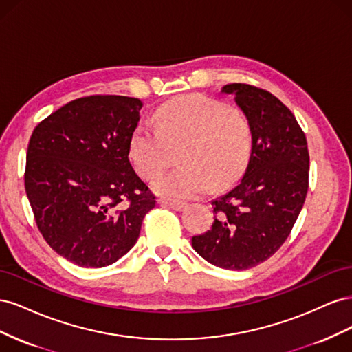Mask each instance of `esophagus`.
Wrapping results in <instances>:
<instances>
[{
  "mask_svg": "<svg viewBox=\"0 0 352 352\" xmlns=\"http://www.w3.org/2000/svg\"><path fill=\"white\" fill-rule=\"evenodd\" d=\"M158 204L160 206H164V207H168V208H172V210H176V211H182L186 207V204H185V202H182V201L166 199V198H160L158 199Z\"/></svg>",
  "mask_w": 352,
  "mask_h": 352,
  "instance_id": "34e87169",
  "label": "esophagus"
}]
</instances>
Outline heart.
Listing matches in <instances>:
<instances>
[{
	"instance_id": "1",
	"label": "heart",
	"mask_w": 352,
	"mask_h": 352,
	"mask_svg": "<svg viewBox=\"0 0 352 352\" xmlns=\"http://www.w3.org/2000/svg\"><path fill=\"white\" fill-rule=\"evenodd\" d=\"M158 126L140 123L132 133L129 158L144 179L158 176L168 166V144L184 142L182 167L160 176L157 194L194 198L216 186L236 182L252 150L251 124L241 111L202 94L168 100L155 111Z\"/></svg>"
}]
</instances>
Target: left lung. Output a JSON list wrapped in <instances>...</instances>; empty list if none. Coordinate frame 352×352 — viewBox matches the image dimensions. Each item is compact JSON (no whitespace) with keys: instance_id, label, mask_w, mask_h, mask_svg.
<instances>
[{"instance_id":"1","label":"left lung","mask_w":352,"mask_h":352,"mask_svg":"<svg viewBox=\"0 0 352 352\" xmlns=\"http://www.w3.org/2000/svg\"><path fill=\"white\" fill-rule=\"evenodd\" d=\"M252 129L251 157L241 182L211 202L212 226L192 247L221 269L247 270L270 258L300 216L308 190L307 140L286 105L247 83H229Z\"/></svg>"}]
</instances>
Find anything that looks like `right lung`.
Returning a JSON list of instances; mask_svg holds the SVG:
<instances>
[{"label": "right lung", "instance_id": "1", "mask_svg": "<svg viewBox=\"0 0 352 352\" xmlns=\"http://www.w3.org/2000/svg\"><path fill=\"white\" fill-rule=\"evenodd\" d=\"M141 109V100L122 95L83 97L50 114L30 136L25 188L38 229L80 267L123 257L155 207L129 158Z\"/></svg>", "mask_w": 352, "mask_h": 352}]
</instances>
